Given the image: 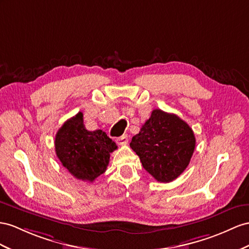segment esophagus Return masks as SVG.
Returning <instances> with one entry per match:
<instances>
[{
  "mask_svg": "<svg viewBox=\"0 0 249 249\" xmlns=\"http://www.w3.org/2000/svg\"><path fill=\"white\" fill-rule=\"evenodd\" d=\"M117 143L119 144V145H125V144H127L128 143V136L127 135H123V136H121V137H119L117 140Z\"/></svg>",
  "mask_w": 249,
  "mask_h": 249,
  "instance_id": "obj_1",
  "label": "esophagus"
}]
</instances>
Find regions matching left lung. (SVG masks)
Returning <instances> with one entry per match:
<instances>
[{
    "instance_id": "8db88e82",
    "label": "left lung",
    "mask_w": 249,
    "mask_h": 249,
    "mask_svg": "<svg viewBox=\"0 0 249 249\" xmlns=\"http://www.w3.org/2000/svg\"><path fill=\"white\" fill-rule=\"evenodd\" d=\"M130 147L147 173L158 182L168 183L188 166L196 138L185 121L174 113L155 109L138 135L132 137Z\"/></svg>"
}]
</instances>
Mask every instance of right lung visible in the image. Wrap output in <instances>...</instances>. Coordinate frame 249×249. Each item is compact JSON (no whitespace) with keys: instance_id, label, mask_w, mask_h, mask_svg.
<instances>
[{"instance_id":"obj_1","label":"right lung","mask_w":249,"mask_h":249,"mask_svg":"<svg viewBox=\"0 0 249 249\" xmlns=\"http://www.w3.org/2000/svg\"><path fill=\"white\" fill-rule=\"evenodd\" d=\"M54 148L63 166L74 178L93 182L105 173L110 154L118 146L101 129L87 130L79 112L56 132Z\"/></svg>"}]
</instances>
